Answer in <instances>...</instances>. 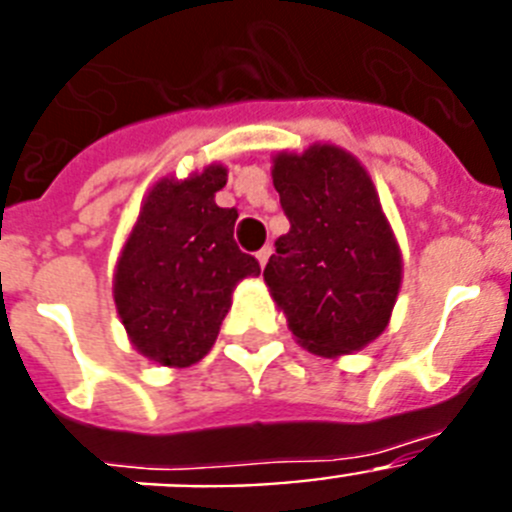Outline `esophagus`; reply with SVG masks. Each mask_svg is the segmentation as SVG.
<instances>
[{
	"label": "esophagus",
	"instance_id": "esophagus-1",
	"mask_svg": "<svg viewBox=\"0 0 512 512\" xmlns=\"http://www.w3.org/2000/svg\"><path fill=\"white\" fill-rule=\"evenodd\" d=\"M269 256H271V246H264L259 253H256V259H259L261 269H264V266H266V261H269Z\"/></svg>",
	"mask_w": 512,
	"mask_h": 512
}]
</instances>
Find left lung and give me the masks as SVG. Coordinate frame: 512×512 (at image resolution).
Instances as JSON below:
<instances>
[{"label": "left lung", "mask_w": 512, "mask_h": 512, "mask_svg": "<svg viewBox=\"0 0 512 512\" xmlns=\"http://www.w3.org/2000/svg\"><path fill=\"white\" fill-rule=\"evenodd\" d=\"M289 220L264 269L300 346L318 356L359 351L387 328L402 282L400 246L364 166L336 146L274 158Z\"/></svg>", "instance_id": "left-lung-1"}]
</instances>
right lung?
Wrapping results in <instances>:
<instances>
[{
  "mask_svg": "<svg viewBox=\"0 0 512 512\" xmlns=\"http://www.w3.org/2000/svg\"><path fill=\"white\" fill-rule=\"evenodd\" d=\"M228 169L161 179L140 207L115 269V305L130 343L164 366H192L215 343L235 284L259 261L233 238L238 212L217 207Z\"/></svg>",
  "mask_w": 512,
  "mask_h": 512,
  "instance_id": "1",
  "label": "right lung"
}]
</instances>
